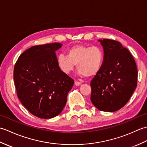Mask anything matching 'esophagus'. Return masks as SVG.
Masks as SVG:
<instances>
[{
	"label": "esophagus",
	"mask_w": 147,
	"mask_h": 147,
	"mask_svg": "<svg viewBox=\"0 0 147 147\" xmlns=\"http://www.w3.org/2000/svg\"><path fill=\"white\" fill-rule=\"evenodd\" d=\"M74 85H75L76 86H80L81 85V83L79 82H76H76H74Z\"/></svg>",
	"instance_id": "34e87169"
}]
</instances>
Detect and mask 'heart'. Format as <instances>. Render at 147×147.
Here are the masks:
<instances>
[{"label":"heart","mask_w":147,"mask_h":147,"mask_svg":"<svg viewBox=\"0 0 147 147\" xmlns=\"http://www.w3.org/2000/svg\"><path fill=\"white\" fill-rule=\"evenodd\" d=\"M66 54L57 57L58 67L64 74H69L76 65L80 74L92 77L98 73L104 63V52L98 46L74 45L67 50Z\"/></svg>","instance_id":"obj_1"}]
</instances>
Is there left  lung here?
<instances>
[{"label": "left lung", "mask_w": 147, "mask_h": 147, "mask_svg": "<svg viewBox=\"0 0 147 147\" xmlns=\"http://www.w3.org/2000/svg\"><path fill=\"white\" fill-rule=\"evenodd\" d=\"M98 42L104 49V63L90 83V100L100 111L115 112L127 104L136 89L138 70L133 55L120 42Z\"/></svg>", "instance_id": "obj_1"}]
</instances>
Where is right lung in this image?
Instances as JSON below:
<instances>
[{"label":"right lung","mask_w":147,"mask_h":147,"mask_svg":"<svg viewBox=\"0 0 147 147\" xmlns=\"http://www.w3.org/2000/svg\"><path fill=\"white\" fill-rule=\"evenodd\" d=\"M60 43L33 46L20 55L14 68L18 98L31 114L41 119L57 116L63 110L73 80L59 69L55 51Z\"/></svg>","instance_id":"obj_1"}]
</instances>
